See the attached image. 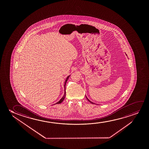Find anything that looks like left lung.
Masks as SVG:
<instances>
[{
  "instance_id": "1",
  "label": "left lung",
  "mask_w": 149,
  "mask_h": 149,
  "mask_svg": "<svg viewBox=\"0 0 149 149\" xmlns=\"http://www.w3.org/2000/svg\"><path fill=\"white\" fill-rule=\"evenodd\" d=\"M86 99H87V100H88V101H89V102H90V103H92V104H95V103H93V102H92V101H90V100H89V99H88V98H87V97H86Z\"/></svg>"
}]
</instances>
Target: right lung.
I'll use <instances>...</instances> for the list:
<instances>
[{
    "label": "right lung",
    "instance_id": "1",
    "mask_svg": "<svg viewBox=\"0 0 149 149\" xmlns=\"http://www.w3.org/2000/svg\"><path fill=\"white\" fill-rule=\"evenodd\" d=\"M70 76H71V75H70L67 76V77L66 78V79H65V84H64V91H65V92H64V95H63V97L61 99V100H59L58 102H57V103H56L55 104H60V103H61V102H63V100H64V99H65V95H66V92H65V84H66V83H67V82L68 80L69 79V78L70 77Z\"/></svg>",
    "mask_w": 149,
    "mask_h": 149
}]
</instances>
